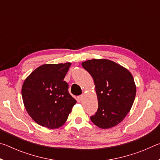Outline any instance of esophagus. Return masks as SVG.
<instances>
[{"label":"esophagus","instance_id":"esophagus-1","mask_svg":"<svg viewBox=\"0 0 160 160\" xmlns=\"http://www.w3.org/2000/svg\"><path fill=\"white\" fill-rule=\"evenodd\" d=\"M82 98H83V96L82 95H80V96H78L77 97V99H78V102H80V101H82Z\"/></svg>","mask_w":160,"mask_h":160}]
</instances>
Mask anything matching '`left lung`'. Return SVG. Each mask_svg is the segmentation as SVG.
I'll return each mask as SVG.
<instances>
[{
    "mask_svg": "<svg viewBox=\"0 0 160 160\" xmlns=\"http://www.w3.org/2000/svg\"><path fill=\"white\" fill-rule=\"evenodd\" d=\"M82 66L93 78L98 100V109L91 121L102 129L118 125L131 110L136 94L131 72L108 59L88 60Z\"/></svg>",
    "mask_w": 160,
    "mask_h": 160,
    "instance_id": "8db88e82",
    "label": "left lung"
}]
</instances>
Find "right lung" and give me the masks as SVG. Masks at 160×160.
I'll list each match as a JSON object with an SVG mask.
<instances>
[{
  "mask_svg": "<svg viewBox=\"0 0 160 160\" xmlns=\"http://www.w3.org/2000/svg\"><path fill=\"white\" fill-rule=\"evenodd\" d=\"M71 63L44 64L27 77L22 87L24 105L39 125L50 129L66 123L76 100L63 79Z\"/></svg>",
  "mask_w": 160,
  "mask_h": 160,
  "instance_id": "add662e5",
  "label": "right lung"
}]
</instances>
